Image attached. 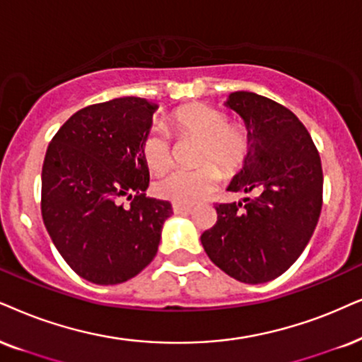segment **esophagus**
Here are the masks:
<instances>
[{"label": "esophagus", "instance_id": "obj_1", "mask_svg": "<svg viewBox=\"0 0 362 362\" xmlns=\"http://www.w3.org/2000/svg\"><path fill=\"white\" fill-rule=\"evenodd\" d=\"M172 210H173V214H190L192 212V207H189V205L173 204L172 205Z\"/></svg>", "mask_w": 362, "mask_h": 362}]
</instances>
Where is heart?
Wrapping results in <instances>:
<instances>
[{
  "label": "heart",
  "instance_id": "heart-1",
  "mask_svg": "<svg viewBox=\"0 0 362 362\" xmlns=\"http://www.w3.org/2000/svg\"><path fill=\"white\" fill-rule=\"evenodd\" d=\"M167 125L177 141H195L194 172H173L157 182L155 192L162 199L178 205H194L215 189L218 174L234 177L244 167L250 152V139L245 127L228 122L222 110L205 103H190L173 110ZM144 160L155 173H163L172 165L170 140L162 132L152 130L141 145Z\"/></svg>",
  "mask_w": 362,
  "mask_h": 362
}]
</instances>
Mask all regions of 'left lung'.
<instances>
[{
    "label": "left lung",
    "instance_id": "8db88e82",
    "mask_svg": "<svg viewBox=\"0 0 362 362\" xmlns=\"http://www.w3.org/2000/svg\"><path fill=\"white\" fill-rule=\"evenodd\" d=\"M227 107L239 113L250 152L227 190L244 202L215 204L217 222L200 240L210 260L230 277L262 284L303 254L322 207L321 157L308 128L284 105L235 91Z\"/></svg>",
    "mask_w": 362,
    "mask_h": 362
}]
</instances>
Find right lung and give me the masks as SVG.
I'll use <instances>...</instances> for the list:
<instances>
[{
	"mask_svg": "<svg viewBox=\"0 0 362 362\" xmlns=\"http://www.w3.org/2000/svg\"><path fill=\"white\" fill-rule=\"evenodd\" d=\"M155 110L139 97L90 105L63 123L45 155V227L65 262L93 284L113 286L144 271L173 214L167 200L145 197L141 145Z\"/></svg>",
	"mask_w": 362,
	"mask_h": 362,
	"instance_id": "1",
	"label": "right lung"
}]
</instances>
